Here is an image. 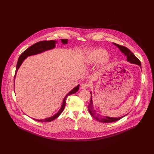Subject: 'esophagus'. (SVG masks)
<instances>
[{"instance_id":"34e87169","label":"esophagus","mask_w":154,"mask_h":154,"mask_svg":"<svg viewBox=\"0 0 154 154\" xmlns=\"http://www.w3.org/2000/svg\"><path fill=\"white\" fill-rule=\"evenodd\" d=\"M89 87H90V84L87 83H83V84L81 85V88L83 89H88V88H89Z\"/></svg>"}]
</instances>
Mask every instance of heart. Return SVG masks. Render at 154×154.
Returning <instances> with one entry per match:
<instances>
[{
  "instance_id": "obj_1",
  "label": "heart",
  "mask_w": 154,
  "mask_h": 154,
  "mask_svg": "<svg viewBox=\"0 0 154 154\" xmlns=\"http://www.w3.org/2000/svg\"><path fill=\"white\" fill-rule=\"evenodd\" d=\"M108 52L104 49H96L90 52L87 57V61L89 63H95L104 60L108 61Z\"/></svg>"
}]
</instances>
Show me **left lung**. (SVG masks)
Wrapping results in <instances>:
<instances>
[{
    "label": "left lung",
    "mask_w": 154,
    "mask_h": 154,
    "mask_svg": "<svg viewBox=\"0 0 154 154\" xmlns=\"http://www.w3.org/2000/svg\"><path fill=\"white\" fill-rule=\"evenodd\" d=\"M116 46H117L120 51L123 52V54L127 56V61L130 62V63H135L137 65H139V66H141V62L140 60L133 54L127 48L121 46L120 45L114 43ZM91 94V102L89 105H88V109L90 112V114L96 120H97L99 122L101 123H111V122H115L116 121H118L122 119L124 116L120 117V118H112V117H105V116H100L99 114H97L96 111L93 109V106L92 98V93Z\"/></svg>",
    "instance_id": "obj_1"
}]
</instances>
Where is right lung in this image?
<instances>
[{"label":"right lung","mask_w":154,"mask_h":154,"mask_svg":"<svg viewBox=\"0 0 154 154\" xmlns=\"http://www.w3.org/2000/svg\"><path fill=\"white\" fill-rule=\"evenodd\" d=\"M62 42L63 44H66L68 43V40L67 39H61ZM57 42L55 40H49V41H47V40H44V41H40L38 42L34 45H32L30 47H29L28 49H27L25 51H24L21 55L20 56L18 61L17 62V66H16V71H15V75H14V80L16 76V74L17 72L18 69V68H20V65H21V63H23V62L24 61V60L27 58V57L29 56H31V55H36L42 52H43L44 51L49 50V49H52L53 48H54L55 47V43ZM79 85H78L77 86H76L75 88H74L71 92L68 93L66 96L63 98V103L62 104L61 108L60 109V111L54 116L51 117L49 118H47L43 120H37V119H34V120L37 121V122H52L53 120H54L55 119H56L57 118H58L60 114L62 112V111H63L65 106V104H66V99L68 96L74 94L75 93L77 92L79 89Z\"/></svg>","instance_id":"obj_1"}]
</instances>
